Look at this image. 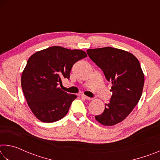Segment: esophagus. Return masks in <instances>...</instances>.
<instances>
[{"label":"esophagus","instance_id":"esophagus-1","mask_svg":"<svg viewBox=\"0 0 160 160\" xmlns=\"http://www.w3.org/2000/svg\"><path fill=\"white\" fill-rule=\"evenodd\" d=\"M81 97H82V98L85 99H88V100L92 99V98H91V97H89L86 96V95H84V94H81Z\"/></svg>","mask_w":160,"mask_h":160}]
</instances>
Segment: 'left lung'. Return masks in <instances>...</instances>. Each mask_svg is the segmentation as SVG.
Instances as JSON below:
<instances>
[{
  "label": "left lung",
  "instance_id": "1",
  "mask_svg": "<svg viewBox=\"0 0 160 160\" xmlns=\"http://www.w3.org/2000/svg\"><path fill=\"white\" fill-rule=\"evenodd\" d=\"M89 57L112 83V96L96 120L104 126L123 121L140 99L145 77L138 60L128 51L112 47L87 50Z\"/></svg>",
  "mask_w": 160,
  "mask_h": 160
}]
</instances>
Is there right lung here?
I'll return each mask as SVG.
<instances>
[{
    "mask_svg": "<svg viewBox=\"0 0 160 160\" xmlns=\"http://www.w3.org/2000/svg\"><path fill=\"white\" fill-rule=\"evenodd\" d=\"M87 57L82 50L48 47L31 56L24 69L21 85L34 116L42 122L52 123L67 114L75 94L58 88L63 78H70L72 66Z\"/></svg>",
    "mask_w": 160,
    "mask_h": 160,
    "instance_id": "obj_1",
    "label": "right lung"
}]
</instances>
